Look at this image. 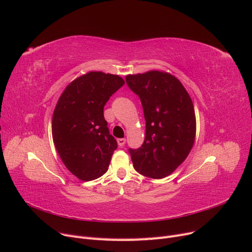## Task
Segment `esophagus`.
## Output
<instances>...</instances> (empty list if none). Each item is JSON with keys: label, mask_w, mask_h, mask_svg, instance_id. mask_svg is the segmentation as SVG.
<instances>
[{"label": "esophagus", "mask_w": 252, "mask_h": 252, "mask_svg": "<svg viewBox=\"0 0 252 252\" xmlns=\"http://www.w3.org/2000/svg\"><path fill=\"white\" fill-rule=\"evenodd\" d=\"M117 141H118V145L120 147H123L126 143V139H118Z\"/></svg>", "instance_id": "1"}]
</instances>
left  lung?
I'll return each mask as SVG.
<instances>
[{"instance_id":"left-lung-1","label":"left lung","mask_w":252,"mask_h":252,"mask_svg":"<svg viewBox=\"0 0 252 252\" xmlns=\"http://www.w3.org/2000/svg\"><path fill=\"white\" fill-rule=\"evenodd\" d=\"M126 83L140 97L146 133L142 146L129 148L134 169L151 179H163L185 161L195 138L193 104L173 75L152 70L129 74Z\"/></svg>"}]
</instances>
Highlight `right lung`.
I'll return each instance as SVG.
<instances>
[{"label": "right lung", "mask_w": 252, "mask_h": 252, "mask_svg": "<svg viewBox=\"0 0 252 252\" xmlns=\"http://www.w3.org/2000/svg\"><path fill=\"white\" fill-rule=\"evenodd\" d=\"M124 85L119 75L91 71L66 87L53 111L52 138L66 168L82 181L108 170L118 148L104 118V106Z\"/></svg>", "instance_id": "1"}]
</instances>
